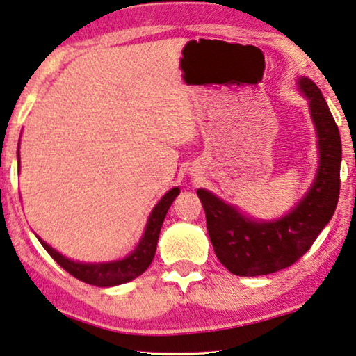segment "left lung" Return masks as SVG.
Listing matches in <instances>:
<instances>
[{
	"instance_id": "obj_1",
	"label": "left lung",
	"mask_w": 356,
	"mask_h": 356,
	"mask_svg": "<svg viewBox=\"0 0 356 356\" xmlns=\"http://www.w3.org/2000/svg\"><path fill=\"white\" fill-rule=\"evenodd\" d=\"M298 84L309 99L321 154L318 177L303 201L280 220L257 223L212 193L197 189L216 256L235 275H267L291 266L313 246L337 207L342 162L339 128L319 87L308 77H301Z\"/></svg>"
}]
</instances>
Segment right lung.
<instances>
[{
	"instance_id": "1",
	"label": "right lung",
	"mask_w": 356,
	"mask_h": 356,
	"mask_svg": "<svg viewBox=\"0 0 356 356\" xmlns=\"http://www.w3.org/2000/svg\"><path fill=\"white\" fill-rule=\"evenodd\" d=\"M178 194L179 189L173 188L160 199V202L154 207L152 213H150L144 236L140 238L138 248H136L128 257H124V259L121 261L105 262V264H82V262L70 261L67 257L61 256L60 252L51 250V248L48 246L45 241H42L40 238H38V240H40L43 248L48 251V254H50L63 269L70 272L72 277H76V279L95 286H111L124 284V282H129L136 279V277H139L150 266V262H152L155 250H157L160 228H162L165 216H167L170 206H172V202Z\"/></svg>"
}]
</instances>
